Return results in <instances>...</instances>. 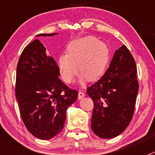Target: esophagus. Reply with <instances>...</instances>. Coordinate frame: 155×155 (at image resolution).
Wrapping results in <instances>:
<instances>
[{
  "instance_id": "1",
  "label": "esophagus",
  "mask_w": 155,
  "mask_h": 155,
  "mask_svg": "<svg viewBox=\"0 0 155 155\" xmlns=\"http://www.w3.org/2000/svg\"><path fill=\"white\" fill-rule=\"evenodd\" d=\"M85 97V94L82 91H79V94H78V99L82 100V98H84Z\"/></svg>"
}]
</instances>
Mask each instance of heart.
I'll return each instance as SVG.
<instances>
[{
  "instance_id": "heart-1",
  "label": "heart",
  "mask_w": 155,
  "mask_h": 155,
  "mask_svg": "<svg viewBox=\"0 0 155 155\" xmlns=\"http://www.w3.org/2000/svg\"><path fill=\"white\" fill-rule=\"evenodd\" d=\"M68 53L60 54L58 67L67 83L73 81L81 72L79 82L97 80L105 71L109 60V50L106 43L92 36L73 40L67 47Z\"/></svg>"
}]
</instances>
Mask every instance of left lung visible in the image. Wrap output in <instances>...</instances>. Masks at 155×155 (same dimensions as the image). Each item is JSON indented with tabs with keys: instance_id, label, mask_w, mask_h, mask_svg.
<instances>
[{
	"instance_id": "left-lung-1",
	"label": "left lung",
	"mask_w": 155,
	"mask_h": 155,
	"mask_svg": "<svg viewBox=\"0 0 155 155\" xmlns=\"http://www.w3.org/2000/svg\"><path fill=\"white\" fill-rule=\"evenodd\" d=\"M137 73L135 61L123 45L115 51L104 76L87 87L94 104L91 129L100 138L117 137L129 125L139 91Z\"/></svg>"
}]
</instances>
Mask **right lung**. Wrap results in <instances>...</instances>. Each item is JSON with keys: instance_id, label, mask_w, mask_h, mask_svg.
Masks as SVG:
<instances>
[{"instance_id": "obj_1", "label": "right lung", "mask_w": 155, "mask_h": 155, "mask_svg": "<svg viewBox=\"0 0 155 155\" xmlns=\"http://www.w3.org/2000/svg\"><path fill=\"white\" fill-rule=\"evenodd\" d=\"M59 75L57 64L46 54L40 40H34L24 48L17 64L15 97L26 128L40 140H50L61 132L67 109L77 99V91L69 88Z\"/></svg>"}]
</instances>
